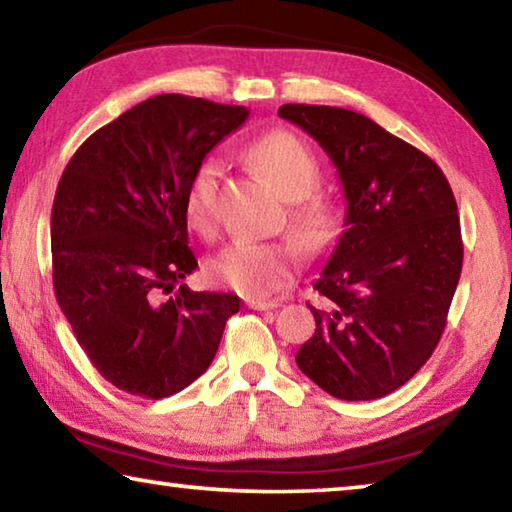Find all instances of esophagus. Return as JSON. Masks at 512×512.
<instances>
[{"mask_svg":"<svg viewBox=\"0 0 512 512\" xmlns=\"http://www.w3.org/2000/svg\"><path fill=\"white\" fill-rule=\"evenodd\" d=\"M246 307L257 309V311H268V309H275L277 302L275 300H246Z\"/></svg>","mask_w":512,"mask_h":512,"instance_id":"esophagus-1","label":"esophagus"}]
</instances>
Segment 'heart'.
<instances>
[{
  "label": "heart",
  "mask_w": 512,
  "mask_h": 512,
  "mask_svg": "<svg viewBox=\"0 0 512 512\" xmlns=\"http://www.w3.org/2000/svg\"><path fill=\"white\" fill-rule=\"evenodd\" d=\"M248 160L291 201L289 228L300 244L309 250H323L332 244L339 219L323 198L309 196L318 187L320 169L307 144L289 131H271L250 146ZM216 189L219 171L214 162H203L194 171L185 194L187 221L203 235L214 230ZM296 259L298 248L293 244L235 239L207 262V277L239 296L266 298L291 280Z\"/></svg>",
  "instance_id": "b5f03b06"
}]
</instances>
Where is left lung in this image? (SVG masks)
<instances>
[{"label": "left lung", "mask_w": 512, "mask_h": 512, "mask_svg": "<svg viewBox=\"0 0 512 512\" xmlns=\"http://www.w3.org/2000/svg\"><path fill=\"white\" fill-rule=\"evenodd\" d=\"M282 119L323 146L341 178L345 230L314 289L316 332L298 368L339 400L404 386L443 336L463 266L461 221L429 155L359 112L287 103Z\"/></svg>", "instance_id": "obj_1"}]
</instances>
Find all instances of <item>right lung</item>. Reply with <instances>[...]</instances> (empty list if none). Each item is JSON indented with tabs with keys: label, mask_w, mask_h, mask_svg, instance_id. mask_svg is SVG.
Segmentation results:
<instances>
[{
	"label": "right lung",
	"mask_w": 512,
	"mask_h": 512,
	"mask_svg": "<svg viewBox=\"0 0 512 512\" xmlns=\"http://www.w3.org/2000/svg\"><path fill=\"white\" fill-rule=\"evenodd\" d=\"M248 115L160 94L92 133L63 171L51 210L56 300L92 366L121 391L149 400L183 391L210 368L239 311L232 293L172 289L198 266L189 180Z\"/></svg>",
	"instance_id": "obj_1"
}]
</instances>
